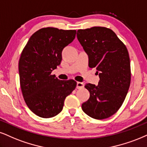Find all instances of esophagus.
<instances>
[{
  "mask_svg": "<svg viewBox=\"0 0 147 147\" xmlns=\"http://www.w3.org/2000/svg\"><path fill=\"white\" fill-rule=\"evenodd\" d=\"M84 84H83L82 82H77V86H76V88H82L84 87Z\"/></svg>",
  "mask_w": 147,
  "mask_h": 147,
  "instance_id": "1",
  "label": "esophagus"
}]
</instances>
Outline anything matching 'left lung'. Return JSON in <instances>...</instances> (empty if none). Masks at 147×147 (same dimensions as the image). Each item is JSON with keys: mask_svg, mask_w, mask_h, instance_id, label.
<instances>
[{"mask_svg": "<svg viewBox=\"0 0 147 147\" xmlns=\"http://www.w3.org/2000/svg\"><path fill=\"white\" fill-rule=\"evenodd\" d=\"M77 38L88 55V66L99 74L98 85L88 83L85 88L90 97L82 109L95 119L115 114L125 99L130 82L131 67L127 49L110 28L94 26L79 29Z\"/></svg>", "mask_w": 147, "mask_h": 147, "instance_id": "1", "label": "left lung"}]
</instances>
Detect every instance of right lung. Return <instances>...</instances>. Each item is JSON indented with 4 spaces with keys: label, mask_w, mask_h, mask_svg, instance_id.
Wrapping results in <instances>:
<instances>
[{
    "label": "right lung",
    "mask_w": 147,
    "mask_h": 147,
    "mask_svg": "<svg viewBox=\"0 0 147 147\" xmlns=\"http://www.w3.org/2000/svg\"><path fill=\"white\" fill-rule=\"evenodd\" d=\"M76 30L46 27L30 37L19 60L20 83L28 108L41 118L55 117L65 99L76 87L74 80H60L52 71L62 60L63 49L75 39Z\"/></svg>",
    "instance_id": "add662e5"
}]
</instances>
